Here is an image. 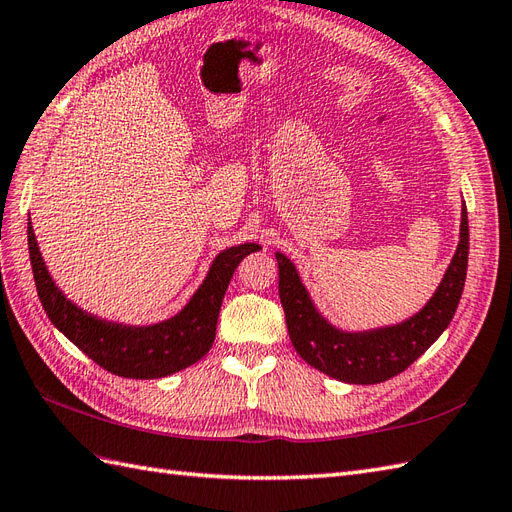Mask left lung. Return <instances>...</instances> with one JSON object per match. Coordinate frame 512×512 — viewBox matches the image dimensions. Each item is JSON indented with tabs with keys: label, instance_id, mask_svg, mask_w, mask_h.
Returning <instances> with one entry per match:
<instances>
[{
	"label": "left lung",
	"instance_id": "obj_1",
	"mask_svg": "<svg viewBox=\"0 0 512 512\" xmlns=\"http://www.w3.org/2000/svg\"><path fill=\"white\" fill-rule=\"evenodd\" d=\"M279 261V296L287 333L296 352L311 368L350 385H376L404 372L448 329L461 300L467 274L469 225L461 209L456 253L428 303L404 322L370 331H342L313 305L296 266L283 253Z\"/></svg>",
	"mask_w": 512,
	"mask_h": 512
}]
</instances>
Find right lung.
I'll use <instances>...</instances> for the list:
<instances>
[{
  "label": "right lung",
  "mask_w": 512,
  "mask_h": 512,
  "mask_svg": "<svg viewBox=\"0 0 512 512\" xmlns=\"http://www.w3.org/2000/svg\"><path fill=\"white\" fill-rule=\"evenodd\" d=\"M28 246L38 298L56 329L103 370L144 381L186 370L207 355L214 344L220 305L235 268L246 255L261 248L246 242L218 253L205 281L179 313L157 324L131 326L97 318L60 292L38 251L32 222H28Z\"/></svg>",
  "instance_id": "right-lung-1"
}]
</instances>
